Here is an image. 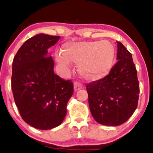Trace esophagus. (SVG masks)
I'll return each mask as SVG.
<instances>
[{
  "label": "esophagus",
  "instance_id": "obj_1",
  "mask_svg": "<svg viewBox=\"0 0 153 153\" xmlns=\"http://www.w3.org/2000/svg\"><path fill=\"white\" fill-rule=\"evenodd\" d=\"M83 88V85L81 83L78 82V81H75L74 82V89L75 91L78 90V89H81Z\"/></svg>",
  "mask_w": 153,
  "mask_h": 153
}]
</instances>
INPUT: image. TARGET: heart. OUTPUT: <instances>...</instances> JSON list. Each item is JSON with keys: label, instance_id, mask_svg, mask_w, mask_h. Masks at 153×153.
I'll list each match as a JSON object with an SVG mask.
<instances>
[{"label": "heart", "instance_id": "obj_1", "mask_svg": "<svg viewBox=\"0 0 153 153\" xmlns=\"http://www.w3.org/2000/svg\"><path fill=\"white\" fill-rule=\"evenodd\" d=\"M115 55L113 44L108 41L69 42L62 52L56 54L59 67L67 70L70 62L78 64L80 75L89 81L105 76L112 67Z\"/></svg>", "mask_w": 153, "mask_h": 153}]
</instances>
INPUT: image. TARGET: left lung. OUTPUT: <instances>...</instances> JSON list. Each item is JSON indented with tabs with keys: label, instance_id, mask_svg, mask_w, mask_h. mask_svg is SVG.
<instances>
[{
	"label": "left lung",
	"instance_id": "1",
	"mask_svg": "<svg viewBox=\"0 0 153 153\" xmlns=\"http://www.w3.org/2000/svg\"><path fill=\"white\" fill-rule=\"evenodd\" d=\"M118 43L116 64L106 76L86 86L89 106L95 121L106 126L124 124L136 109L139 82L132 54Z\"/></svg>",
	"mask_w": 153,
	"mask_h": 153
}]
</instances>
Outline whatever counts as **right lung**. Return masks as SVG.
Here are the masks:
<instances>
[{"label": "right lung", "instance_id": "obj_1", "mask_svg": "<svg viewBox=\"0 0 153 153\" xmlns=\"http://www.w3.org/2000/svg\"><path fill=\"white\" fill-rule=\"evenodd\" d=\"M60 36L38 34L27 40L14 57L12 89L15 104L26 123L36 128L59 126L73 94V83L54 73V61L47 49Z\"/></svg>", "mask_w": 153, "mask_h": 153}]
</instances>
